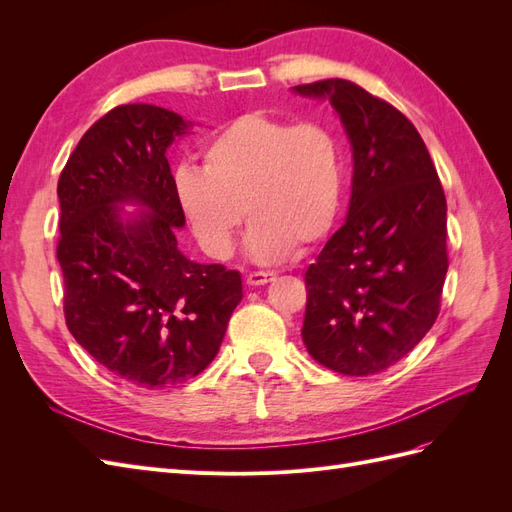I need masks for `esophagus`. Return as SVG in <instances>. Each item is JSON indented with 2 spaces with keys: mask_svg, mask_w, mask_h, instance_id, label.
Returning a JSON list of instances; mask_svg holds the SVG:
<instances>
[{
  "mask_svg": "<svg viewBox=\"0 0 512 512\" xmlns=\"http://www.w3.org/2000/svg\"><path fill=\"white\" fill-rule=\"evenodd\" d=\"M273 277L275 275L269 271H252L245 275V282H247V286H265V284L273 282Z\"/></svg>",
  "mask_w": 512,
  "mask_h": 512,
  "instance_id": "34e87169",
  "label": "esophagus"
}]
</instances>
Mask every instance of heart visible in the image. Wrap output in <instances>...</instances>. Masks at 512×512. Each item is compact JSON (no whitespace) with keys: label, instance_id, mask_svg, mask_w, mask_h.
Returning <instances> with one entry per match:
<instances>
[{"label":"heart","instance_id":"b5f03b06","mask_svg":"<svg viewBox=\"0 0 512 512\" xmlns=\"http://www.w3.org/2000/svg\"><path fill=\"white\" fill-rule=\"evenodd\" d=\"M205 168L175 175L179 207L213 258L235 252L247 218V252L260 262L309 247L335 226L344 203L346 160L333 128L265 113L232 119L207 143Z\"/></svg>","mask_w":512,"mask_h":512}]
</instances>
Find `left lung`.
Segmentation results:
<instances>
[{"mask_svg":"<svg viewBox=\"0 0 512 512\" xmlns=\"http://www.w3.org/2000/svg\"><path fill=\"white\" fill-rule=\"evenodd\" d=\"M329 100L352 147L344 226L305 273L303 344L344 376H371L421 342L448 269L446 198L421 134L352 81L292 87Z\"/></svg>","mask_w":512,"mask_h":512,"instance_id":"obj_1","label":"left lung"}]
</instances>
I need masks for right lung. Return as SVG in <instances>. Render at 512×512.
Here are the masks:
<instances>
[{"instance_id": "add662e5", "label": "right lung", "mask_w": 512, "mask_h": 512, "mask_svg": "<svg viewBox=\"0 0 512 512\" xmlns=\"http://www.w3.org/2000/svg\"><path fill=\"white\" fill-rule=\"evenodd\" d=\"M190 128L162 106H117L85 132L57 183L68 329L141 389L198 376L243 297L239 271L200 265L177 245L185 215L166 151Z\"/></svg>"}]
</instances>
